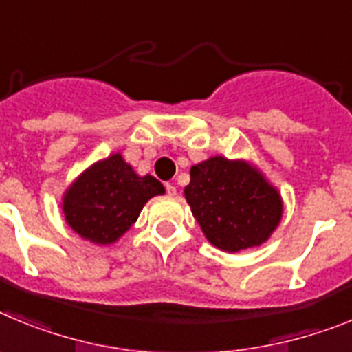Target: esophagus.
Instances as JSON below:
<instances>
[{"label":"esophagus","mask_w":352,"mask_h":352,"mask_svg":"<svg viewBox=\"0 0 352 352\" xmlns=\"http://www.w3.org/2000/svg\"><path fill=\"white\" fill-rule=\"evenodd\" d=\"M166 195L168 197H175L177 195V188L173 184H166Z\"/></svg>","instance_id":"34e87169"}]
</instances>
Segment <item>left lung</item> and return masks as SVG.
Masks as SVG:
<instances>
[{
    "label": "left lung",
    "instance_id": "8db88e82",
    "mask_svg": "<svg viewBox=\"0 0 352 352\" xmlns=\"http://www.w3.org/2000/svg\"><path fill=\"white\" fill-rule=\"evenodd\" d=\"M189 175L186 200L209 243L223 252L261 246L282 219L280 193L244 161L216 155Z\"/></svg>",
    "mask_w": 352,
    "mask_h": 352
}]
</instances>
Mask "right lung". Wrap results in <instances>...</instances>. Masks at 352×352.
<instances>
[{
	"label": "right lung",
	"instance_id": "1",
	"mask_svg": "<svg viewBox=\"0 0 352 352\" xmlns=\"http://www.w3.org/2000/svg\"><path fill=\"white\" fill-rule=\"evenodd\" d=\"M163 193L155 177L136 175L120 154H113L72 182L63 198V214L83 239L111 244L133 227L146 201Z\"/></svg>",
	"mask_w": 352,
	"mask_h": 352
}]
</instances>
